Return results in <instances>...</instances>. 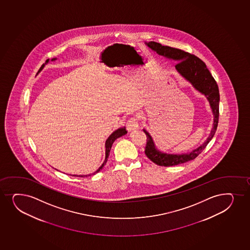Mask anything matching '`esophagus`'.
Segmentation results:
<instances>
[{"label":"esophagus","mask_w":250,"mask_h":250,"mask_svg":"<svg viewBox=\"0 0 250 250\" xmlns=\"http://www.w3.org/2000/svg\"><path fill=\"white\" fill-rule=\"evenodd\" d=\"M126 126V130H127L128 132H132V131H134V130L138 128V122H137L135 118H131V119L127 122Z\"/></svg>","instance_id":"1"}]
</instances>
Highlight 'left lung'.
I'll return each mask as SVG.
<instances>
[{
  "mask_svg": "<svg viewBox=\"0 0 250 250\" xmlns=\"http://www.w3.org/2000/svg\"><path fill=\"white\" fill-rule=\"evenodd\" d=\"M152 51L164 57L167 60L178 62L175 68L178 74L189 83L192 87L206 97L209 103L210 108L213 116L212 128L209 135L204 143L192 152L187 153H167L158 149L154 140L146 129L144 132L146 136L145 154L150 160L159 166H176L184 164L197 158L206 147L215 134L218 123V107H219V92L218 85L213 79L208 69L203 61L193 55L184 52L179 49L167 46H162L155 42H145Z\"/></svg>",
  "mask_w": 250,
  "mask_h": 250,
  "instance_id": "left-lung-1",
  "label": "left lung"
}]
</instances>
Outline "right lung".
<instances>
[{"label": "right lung", "instance_id": "right-lung-1", "mask_svg": "<svg viewBox=\"0 0 250 250\" xmlns=\"http://www.w3.org/2000/svg\"><path fill=\"white\" fill-rule=\"evenodd\" d=\"M58 58H52V60H46L45 64H43L42 67H41L40 70L38 71V73L44 68V66L46 64L48 63L49 62H54V61L57 60ZM126 134V127L125 126H122V127H119L118 129L115 130L114 132H112V134L107 138L106 142H105V159H104V163L103 164L99 167V168H98L97 171H95L94 172H92V173H90V174H86V175H72L74 176V177H82V178H84V177H88V176L94 175L96 173H98L101 169H103L104 168V167L105 166V164H106V161H107V158L109 157L110 151H111V148H112V144L114 143L115 140L116 139H118V138H120L122 136L125 135Z\"/></svg>", "mask_w": 250, "mask_h": 250}]
</instances>
